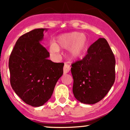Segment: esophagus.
Wrapping results in <instances>:
<instances>
[{
  "mask_svg": "<svg viewBox=\"0 0 130 130\" xmlns=\"http://www.w3.org/2000/svg\"><path fill=\"white\" fill-rule=\"evenodd\" d=\"M70 68H70V65H68V64H65V65H64L63 67V73L64 74L68 73L70 71Z\"/></svg>",
  "mask_w": 130,
  "mask_h": 130,
  "instance_id": "1",
  "label": "esophagus"
}]
</instances>
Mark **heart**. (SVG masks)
<instances>
[{
  "label": "heart",
  "instance_id": "obj_1",
  "mask_svg": "<svg viewBox=\"0 0 130 130\" xmlns=\"http://www.w3.org/2000/svg\"><path fill=\"white\" fill-rule=\"evenodd\" d=\"M87 47V38L84 34L73 32L64 34L57 37L56 43H52L49 48L51 54L57 56L59 48L68 49L67 56L71 60L83 57Z\"/></svg>",
  "mask_w": 130,
  "mask_h": 130
}]
</instances>
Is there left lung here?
Here are the masks:
<instances>
[{
	"instance_id": "left-lung-1",
	"label": "left lung",
	"mask_w": 130,
	"mask_h": 130,
	"mask_svg": "<svg viewBox=\"0 0 130 130\" xmlns=\"http://www.w3.org/2000/svg\"><path fill=\"white\" fill-rule=\"evenodd\" d=\"M71 66L73 92L80 103H96L114 84L116 60L105 38H100L94 42L88 49L87 54Z\"/></svg>"
}]
</instances>
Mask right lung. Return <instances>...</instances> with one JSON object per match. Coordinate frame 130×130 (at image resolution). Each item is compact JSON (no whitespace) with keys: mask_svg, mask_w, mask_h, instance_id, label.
<instances>
[{"mask_svg":"<svg viewBox=\"0 0 130 130\" xmlns=\"http://www.w3.org/2000/svg\"><path fill=\"white\" fill-rule=\"evenodd\" d=\"M36 29L18 38L9 59L11 87L24 102L41 106L51 97L63 74L64 63L49 60L50 53L41 44L44 31Z\"/></svg>","mask_w":130,"mask_h":130,"instance_id":"add662e5","label":"right lung"}]
</instances>
